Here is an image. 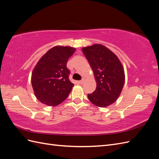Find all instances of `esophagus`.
Here are the masks:
<instances>
[{
    "instance_id": "1",
    "label": "esophagus",
    "mask_w": 159,
    "mask_h": 159,
    "mask_svg": "<svg viewBox=\"0 0 159 159\" xmlns=\"http://www.w3.org/2000/svg\"><path fill=\"white\" fill-rule=\"evenodd\" d=\"M84 82H85V79H82V80H80V81H79V83H80V84H83Z\"/></svg>"
}]
</instances>
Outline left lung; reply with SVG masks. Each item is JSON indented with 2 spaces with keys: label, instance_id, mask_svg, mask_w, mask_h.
<instances>
[{
  "label": "left lung",
  "instance_id": "8db88e82",
  "mask_svg": "<svg viewBox=\"0 0 159 159\" xmlns=\"http://www.w3.org/2000/svg\"><path fill=\"white\" fill-rule=\"evenodd\" d=\"M93 70L97 87L88 95L96 106L105 107L115 102L125 83V72L119 58L105 46L96 44L82 48Z\"/></svg>",
  "mask_w": 159,
  "mask_h": 159
}]
</instances>
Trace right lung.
I'll return each mask as SVG.
<instances>
[{"instance_id": "obj_1", "label": "right lung", "mask_w": 159, "mask_h": 159, "mask_svg": "<svg viewBox=\"0 0 159 159\" xmlns=\"http://www.w3.org/2000/svg\"><path fill=\"white\" fill-rule=\"evenodd\" d=\"M75 49L54 46L38 61L32 74V85L36 98L49 106H56L68 98L74 85L69 80L67 62Z\"/></svg>"}]
</instances>
